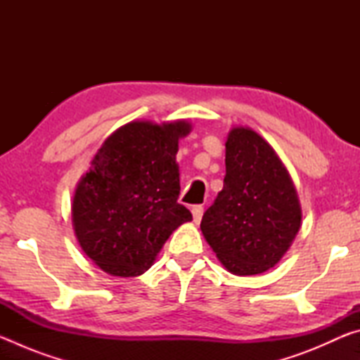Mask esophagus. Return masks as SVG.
Masks as SVG:
<instances>
[{
	"instance_id": "obj_1",
	"label": "esophagus",
	"mask_w": 360,
	"mask_h": 360,
	"mask_svg": "<svg viewBox=\"0 0 360 360\" xmlns=\"http://www.w3.org/2000/svg\"><path fill=\"white\" fill-rule=\"evenodd\" d=\"M192 216H193V222L195 224H198L200 221H202V217H203V206H200V205L193 206V208H192Z\"/></svg>"
}]
</instances>
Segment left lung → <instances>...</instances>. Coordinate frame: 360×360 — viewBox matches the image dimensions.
Instances as JSON below:
<instances>
[{"mask_svg": "<svg viewBox=\"0 0 360 360\" xmlns=\"http://www.w3.org/2000/svg\"><path fill=\"white\" fill-rule=\"evenodd\" d=\"M300 224L295 186L275 149L249 127L231 129L224 188L200 224L221 264L233 275H260L281 260Z\"/></svg>", "mask_w": 360, "mask_h": 360, "instance_id": "obj_1", "label": "left lung"}]
</instances>
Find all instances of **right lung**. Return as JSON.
I'll use <instances>...</instances> for the list:
<instances>
[{
    "instance_id": "right-lung-1",
    "label": "right lung",
    "mask_w": 360,
    "mask_h": 360,
    "mask_svg": "<svg viewBox=\"0 0 360 360\" xmlns=\"http://www.w3.org/2000/svg\"><path fill=\"white\" fill-rule=\"evenodd\" d=\"M186 120H133L96 152L76 187L71 217L82 251L112 276H139L154 264L169 235L192 221L178 203V143Z\"/></svg>"
}]
</instances>
